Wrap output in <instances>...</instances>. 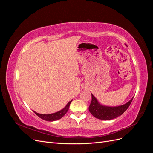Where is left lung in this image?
Wrapping results in <instances>:
<instances>
[{"instance_id":"left-lung-1","label":"left lung","mask_w":153,"mask_h":153,"mask_svg":"<svg viewBox=\"0 0 153 153\" xmlns=\"http://www.w3.org/2000/svg\"><path fill=\"white\" fill-rule=\"evenodd\" d=\"M92 95V101L89 106V110L96 118L101 120H111L121 115L130 105L133 99L131 98L128 103L118 106H106L101 105L95 97Z\"/></svg>"}]
</instances>
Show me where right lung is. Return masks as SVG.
<instances>
[{
	"instance_id": "right-lung-1",
	"label": "right lung",
	"mask_w": 153,
	"mask_h": 153,
	"mask_svg": "<svg viewBox=\"0 0 153 153\" xmlns=\"http://www.w3.org/2000/svg\"><path fill=\"white\" fill-rule=\"evenodd\" d=\"M71 101H72V100L69 101V102L67 104V105L63 109L59 111V112H55L53 114H41L37 113L36 112H34V113L37 115H38V117H39L41 119L45 120V121H56V120L61 119L64 116V115L66 114V112L69 110V105H70Z\"/></svg>"
}]
</instances>
